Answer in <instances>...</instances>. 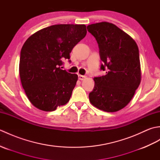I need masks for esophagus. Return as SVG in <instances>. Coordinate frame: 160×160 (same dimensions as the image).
I'll use <instances>...</instances> for the list:
<instances>
[{
	"instance_id": "obj_1",
	"label": "esophagus",
	"mask_w": 160,
	"mask_h": 160,
	"mask_svg": "<svg viewBox=\"0 0 160 160\" xmlns=\"http://www.w3.org/2000/svg\"><path fill=\"white\" fill-rule=\"evenodd\" d=\"M85 78H86V76H82V75H80V74L78 75V79L80 80H83L85 79Z\"/></svg>"
}]
</instances>
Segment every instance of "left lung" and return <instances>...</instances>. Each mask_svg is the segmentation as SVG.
<instances>
[{
  "mask_svg": "<svg viewBox=\"0 0 160 160\" xmlns=\"http://www.w3.org/2000/svg\"><path fill=\"white\" fill-rule=\"evenodd\" d=\"M99 47L100 69L106 74L93 78L89 93L94 107L107 112H116L130 102L141 82V67L136 42L114 24L101 22L87 26Z\"/></svg>",
  "mask_w": 160,
  "mask_h": 160,
  "instance_id": "1",
  "label": "left lung"
}]
</instances>
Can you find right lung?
<instances>
[{
    "label": "right lung",
    "mask_w": 160,
    "mask_h": 160,
    "mask_svg": "<svg viewBox=\"0 0 160 160\" xmlns=\"http://www.w3.org/2000/svg\"><path fill=\"white\" fill-rule=\"evenodd\" d=\"M86 34L84 25H55L39 30L24 43L19 74L22 88L35 107L53 111L69 101L78 75L60 66Z\"/></svg>",
    "instance_id": "add662e5"
}]
</instances>
